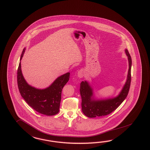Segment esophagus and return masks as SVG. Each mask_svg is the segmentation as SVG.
I'll list each match as a JSON object with an SVG mask.
<instances>
[{
  "label": "esophagus",
  "instance_id": "obj_1",
  "mask_svg": "<svg viewBox=\"0 0 150 150\" xmlns=\"http://www.w3.org/2000/svg\"><path fill=\"white\" fill-rule=\"evenodd\" d=\"M84 75V71L83 70H80L78 72V77H83Z\"/></svg>",
  "mask_w": 150,
  "mask_h": 150
}]
</instances>
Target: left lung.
Returning <instances> with one entry per match:
<instances>
[{"label": "left lung", "instance_id": "obj_1", "mask_svg": "<svg viewBox=\"0 0 150 150\" xmlns=\"http://www.w3.org/2000/svg\"><path fill=\"white\" fill-rule=\"evenodd\" d=\"M125 53L129 61V71L127 80L119 94L115 98L96 100L93 98V89L87 81H82L80 86L82 98V109L83 114L89 117H96L109 115L121 104L127 97L131 84V57L127 49Z\"/></svg>", "mask_w": 150, "mask_h": 150}]
</instances>
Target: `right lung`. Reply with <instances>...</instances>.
<instances>
[{"label": "right lung", "instance_id": "1", "mask_svg": "<svg viewBox=\"0 0 150 150\" xmlns=\"http://www.w3.org/2000/svg\"><path fill=\"white\" fill-rule=\"evenodd\" d=\"M25 48L21 54L23 57ZM17 81L20 93L25 102L35 110L47 116L57 114L59 110L61 93L63 87L68 82L70 73H66L58 77L51 86L40 89L30 86L25 81L21 69V62L18 69Z\"/></svg>", "mask_w": 150, "mask_h": 150}]
</instances>
